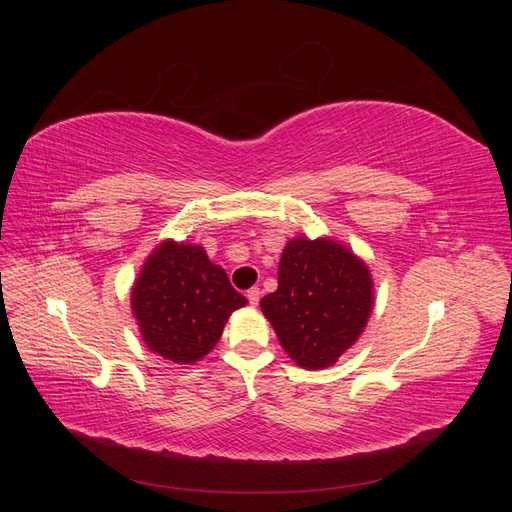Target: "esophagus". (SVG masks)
I'll return each mask as SVG.
<instances>
[{
	"label": "esophagus",
	"instance_id": "esophagus-1",
	"mask_svg": "<svg viewBox=\"0 0 512 512\" xmlns=\"http://www.w3.org/2000/svg\"><path fill=\"white\" fill-rule=\"evenodd\" d=\"M245 297H247V301H250L252 305H258V301H260V288H250V290H247V294H245Z\"/></svg>",
	"mask_w": 512,
	"mask_h": 512
}]
</instances>
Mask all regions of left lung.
I'll use <instances>...</instances> for the list:
<instances>
[{"mask_svg": "<svg viewBox=\"0 0 512 512\" xmlns=\"http://www.w3.org/2000/svg\"><path fill=\"white\" fill-rule=\"evenodd\" d=\"M374 286L367 267L329 239H292L277 269V290L260 307L297 365L337 361L365 329Z\"/></svg>", "mask_w": 512, "mask_h": 512, "instance_id": "8db88e82", "label": "left lung"}]
</instances>
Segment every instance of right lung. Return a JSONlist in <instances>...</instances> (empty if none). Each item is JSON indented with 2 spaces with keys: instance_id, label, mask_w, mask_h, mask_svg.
<instances>
[{
  "instance_id": "obj_1",
  "label": "right lung",
  "mask_w": 512,
  "mask_h": 512,
  "mask_svg": "<svg viewBox=\"0 0 512 512\" xmlns=\"http://www.w3.org/2000/svg\"><path fill=\"white\" fill-rule=\"evenodd\" d=\"M245 303L203 247L173 241L147 258L132 288V312L145 344L181 365L211 352L228 316Z\"/></svg>"
}]
</instances>
